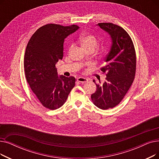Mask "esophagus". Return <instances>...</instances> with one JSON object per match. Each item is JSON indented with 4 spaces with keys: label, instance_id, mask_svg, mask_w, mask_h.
Here are the masks:
<instances>
[{
    "label": "esophagus",
    "instance_id": "esophagus-1",
    "mask_svg": "<svg viewBox=\"0 0 159 159\" xmlns=\"http://www.w3.org/2000/svg\"><path fill=\"white\" fill-rule=\"evenodd\" d=\"M77 81L79 82H81V83H84V82H86L88 81V80L86 78L84 77H79L77 78Z\"/></svg>",
    "mask_w": 159,
    "mask_h": 159
}]
</instances>
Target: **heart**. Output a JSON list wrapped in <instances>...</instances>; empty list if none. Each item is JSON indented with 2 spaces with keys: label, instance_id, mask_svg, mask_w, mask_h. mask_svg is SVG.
Wrapping results in <instances>:
<instances>
[{
  "label": "heart",
  "instance_id": "obj_1",
  "mask_svg": "<svg viewBox=\"0 0 159 159\" xmlns=\"http://www.w3.org/2000/svg\"><path fill=\"white\" fill-rule=\"evenodd\" d=\"M80 42L81 45L85 50L93 49L95 50L98 46V41L93 35H85L80 38ZM72 48V45L70 46V49Z\"/></svg>",
  "mask_w": 159,
  "mask_h": 159
}]
</instances>
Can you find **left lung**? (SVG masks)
Wrapping results in <instances>:
<instances>
[{
    "label": "left lung",
    "mask_w": 159,
    "mask_h": 159,
    "mask_svg": "<svg viewBox=\"0 0 159 159\" xmlns=\"http://www.w3.org/2000/svg\"><path fill=\"white\" fill-rule=\"evenodd\" d=\"M110 36L112 44L105 58L107 65L101 69L106 73V81L98 84L92 94L93 104L102 110L118 105L132 85L136 72V58L134 44L128 33L122 27L111 23L97 25Z\"/></svg>",
    "instance_id": "1"
}]
</instances>
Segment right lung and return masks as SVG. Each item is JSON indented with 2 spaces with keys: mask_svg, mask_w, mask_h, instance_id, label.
<instances>
[{
  "mask_svg": "<svg viewBox=\"0 0 159 159\" xmlns=\"http://www.w3.org/2000/svg\"><path fill=\"white\" fill-rule=\"evenodd\" d=\"M79 27L47 24L38 29L27 44L24 67L32 92L43 107L56 110L62 106L75 85V78L58 75L55 65L64 54V39Z\"/></svg>",
  "mask_w": 159,
  "mask_h": 159,
  "instance_id": "obj_1",
  "label": "right lung"
}]
</instances>
